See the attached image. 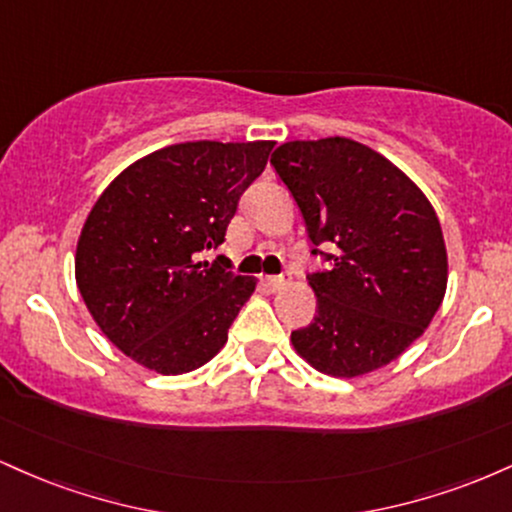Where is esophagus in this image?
Wrapping results in <instances>:
<instances>
[{"label": "esophagus", "instance_id": "1", "mask_svg": "<svg viewBox=\"0 0 512 512\" xmlns=\"http://www.w3.org/2000/svg\"><path fill=\"white\" fill-rule=\"evenodd\" d=\"M289 284V274H276V276H267V286L269 289H281V286Z\"/></svg>", "mask_w": 512, "mask_h": 512}]
</instances>
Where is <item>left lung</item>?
<instances>
[{"label": "left lung", "instance_id": "8db88e82", "mask_svg": "<svg viewBox=\"0 0 512 512\" xmlns=\"http://www.w3.org/2000/svg\"><path fill=\"white\" fill-rule=\"evenodd\" d=\"M272 166L301 211L310 255L327 262L308 274L317 310L291 332L293 346L337 378L387 366L445 296L448 255L431 202L385 156L346 137L281 144Z\"/></svg>", "mask_w": 512, "mask_h": 512}]
</instances>
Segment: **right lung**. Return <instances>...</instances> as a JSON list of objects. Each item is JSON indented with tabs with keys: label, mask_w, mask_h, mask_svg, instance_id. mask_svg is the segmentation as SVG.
Instances as JSON below:
<instances>
[{
	"label": "right lung",
	"mask_w": 512,
	"mask_h": 512,
	"mask_svg": "<svg viewBox=\"0 0 512 512\" xmlns=\"http://www.w3.org/2000/svg\"><path fill=\"white\" fill-rule=\"evenodd\" d=\"M274 142H185L110 182L76 245V284L105 337L163 375L190 373L228 339L255 281L216 250Z\"/></svg>",
	"instance_id": "1"
}]
</instances>
